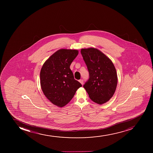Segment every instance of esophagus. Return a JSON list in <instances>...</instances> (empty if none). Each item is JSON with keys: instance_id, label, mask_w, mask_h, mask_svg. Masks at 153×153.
I'll list each match as a JSON object with an SVG mask.
<instances>
[{"instance_id": "34e87169", "label": "esophagus", "mask_w": 153, "mask_h": 153, "mask_svg": "<svg viewBox=\"0 0 153 153\" xmlns=\"http://www.w3.org/2000/svg\"><path fill=\"white\" fill-rule=\"evenodd\" d=\"M79 82H80V83H81V84L83 85V82H84V81H83V79H79Z\"/></svg>"}]
</instances>
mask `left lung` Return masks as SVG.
Returning <instances> with one entry per match:
<instances>
[{
	"mask_svg": "<svg viewBox=\"0 0 153 153\" xmlns=\"http://www.w3.org/2000/svg\"><path fill=\"white\" fill-rule=\"evenodd\" d=\"M81 53L89 73V78L83 87L93 102L104 104L116 90V69L111 60L97 48H82Z\"/></svg>",
	"mask_w": 153,
	"mask_h": 153,
	"instance_id": "obj_1",
	"label": "left lung"
}]
</instances>
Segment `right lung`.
Segmentation results:
<instances>
[{"instance_id": "1", "label": "right lung", "mask_w": 153, "mask_h": 153, "mask_svg": "<svg viewBox=\"0 0 153 153\" xmlns=\"http://www.w3.org/2000/svg\"><path fill=\"white\" fill-rule=\"evenodd\" d=\"M79 51L61 49L51 55L42 66L40 84L42 91L53 105L63 107L82 86L74 79L70 66Z\"/></svg>"}]
</instances>
